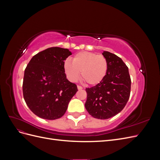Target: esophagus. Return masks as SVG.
I'll list each match as a JSON object with an SVG mask.
<instances>
[{"label": "esophagus", "instance_id": "1", "mask_svg": "<svg viewBox=\"0 0 160 160\" xmlns=\"http://www.w3.org/2000/svg\"><path fill=\"white\" fill-rule=\"evenodd\" d=\"M77 88H78V89H79V90L83 89V88H82V87H81V85H77Z\"/></svg>", "mask_w": 160, "mask_h": 160}]
</instances>
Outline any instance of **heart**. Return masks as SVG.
I'll return each mask as SVG.
<instances>
[{
	"mask_svg": "<svg viewBox=\"0 0 160 160\" xmlns=\"http://www.w3.org/2000/svg\"><path fill=\"white\" fill-rule=\"evenodd\" d=\"M64 69L71 81H76L81 72V78L87 84L96 85L105 77L108 71V62L102 55L82 51L72 58V62L66 60Z\"/></svg>",
	"mask_w": 160,
	"mask_h": 160,
	"instance_id": "heart-1",
	"label": "heart"
}]
</instances>
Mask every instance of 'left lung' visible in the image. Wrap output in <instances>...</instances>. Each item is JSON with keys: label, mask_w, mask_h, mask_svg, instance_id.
<instances>
[{"label": "left lung", "mask_w": 160, "mask_h": 160, "mask_svg": "<svg viewBox=\"0 0 160 160\" xmlns=\"http://www.w3.org/2000/svg\"><path fill=\"white\" fill-rule=\"evenodd\" d=\"M103 55L108 62V71L100 83L86 88L85 107L95 118L113 117L125 108L130 96L131 78L129 69L120 57L108 51Z\"/></svg>", "instance_id": "1"}]
</instances>
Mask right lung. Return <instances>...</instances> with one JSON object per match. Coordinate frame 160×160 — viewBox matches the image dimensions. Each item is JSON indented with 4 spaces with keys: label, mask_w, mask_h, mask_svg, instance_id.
Segmentation results:
<instances>
[{
    "label": "right lung",
    "mask_w": 160,
    "mask_h": 160,
    "mask_svg": "<svg viewBox=\"0 0 160 160\" xmlns=\"http://www.w3.org/2000/svg\"><path fill=\"white\" fill-rule=\"evenodd\" d=\"M71 55L67 49L50 47L34 55L24 74L23 98L32 112L45 119L61 118L78 91L66 78L64 61Z\"/></svg>",
    "instance_id": "obj_1"
}]
</instances>
